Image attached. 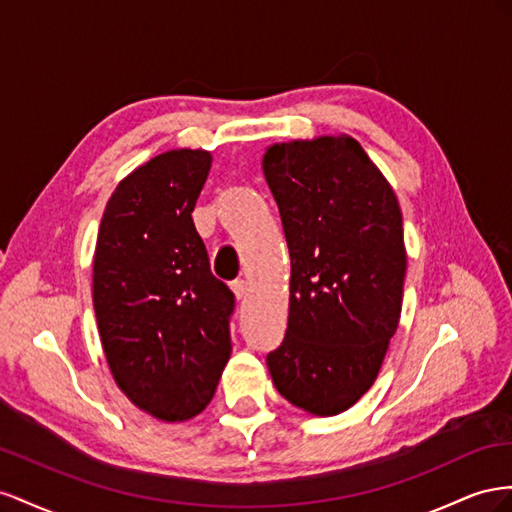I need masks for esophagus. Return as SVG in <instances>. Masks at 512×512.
Wrapping results in <instances>:
<instances>
[{"instance_id": "obj_1", "label": "esophagus", "mask_w": 512, "mask_h": 512, "mask_svg": "<svg viewBox=\"0 0 512 512\" xmlns=\"http://www.w3.org/2000/svg\"><path fill=\"white\" fill-rule=\"evenodd\" d=\"M231 289H233V294H236V298L242 300L246 296V281L244 279H236V281L231 283Z\"/></svg>"}]
</instances>
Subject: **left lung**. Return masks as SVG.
Wrapping results in <instances>:
<instances>
[{"label":"left lung","mask_w":512,"mask_h":512,"mask_svg":"<svg viewBox=\"0 0 512 512\" xmlns=\"http://www.w3.org/2000/svg\"><path fill=\"white\" fill-rule=\"evenodd\" d=\"M291 259L276 390L315 416L371 388L399 326L407 268L399 201L352 137L276 143L264 156Z\"/></svg>","instance_id":"obj_1"}]
</instances>
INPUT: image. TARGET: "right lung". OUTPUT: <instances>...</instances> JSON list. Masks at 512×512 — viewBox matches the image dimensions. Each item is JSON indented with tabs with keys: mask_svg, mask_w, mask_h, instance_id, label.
I'll use <instances>...</instances> for the list:
<instances>
[{
	"mask_svg": "<svg viewBox=\"0 0 512 512\" xmlns=\"http://www.w3.org/2000/svg\"><path fill=\"white\" fill-rule=\"evenodd\" d=\"M210 152L171 150L115 188L94 253V311L113 379L143 412L180 422L212 401L231 354L233 291L193 223Z\"/></svg>",
	"mask_w": 512,
	"mask_h": 512,
	"instance_id": "1",
	"label": "right lung"
}]
</instances>
